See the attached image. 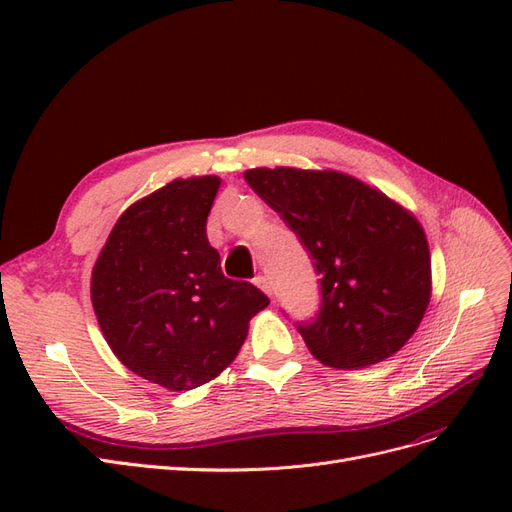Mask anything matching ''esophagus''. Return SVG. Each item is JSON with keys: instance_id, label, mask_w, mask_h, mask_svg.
Listing matches in <instances>:
<instances>
[{"instance_id": "34e87169", "label": "esophagus", "mask_w": 512, "mask_h": 512, "mask_svg": "<svg viewBox=\"0 0 512 512\" xmlns=\"http://www.w3.org/2000/svg\"><path fill=\"white\" fill-rule=\"evenodd\" d=\"M254 284H256L262 292H267L269 297H271V284H269V280H267V275H256V277H254Z\"/></svg>"}]
</instances>
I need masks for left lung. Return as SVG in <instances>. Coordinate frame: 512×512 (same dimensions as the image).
<instances>
[{
    "label": "left lung",
    "mask_w": 512,
    "mask_h": 512,
    "mask_svg": "<svg viewBox=\"0 0 512 512\" xmlns=\"http://www.w3.org/2000/svg\"><path fill=\"white\" fill-rule=\"evenodd\" d=\"M250 188L280 213L320 275V309L297 329L316 359L359 369L389 359L431 297L427 237L389 196L337 170L252 168Z\"/></svg>",
    "instance_id": "8db88e82"
}]
</instances>
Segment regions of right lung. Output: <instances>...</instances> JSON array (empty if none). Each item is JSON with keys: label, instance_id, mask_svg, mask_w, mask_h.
Here are the masks:
<instances>
[{"label": "right lung", "instance_id": "obj_1", "mask_svg": "<svg viewBox=\"0 0 512 512\" xmlns=\"http://www.w3.org/2000/svg\"><path fill=\"white\" fill-rule=\"evenodd\" d=\"M220 177L175 179L121 213L91 273V303L117 359L168 391L222 374L269 305L228 280L207 239Z\"/></svg>", "mask_w": 512, "mask_h": 512}]
</instances>
